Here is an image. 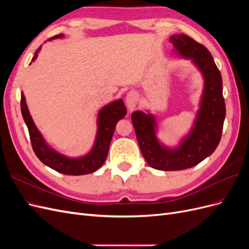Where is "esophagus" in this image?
Masks as SVG:
<instances>
[{
	"instance_id": "1",
	"label": "esophagus",
	"mask_w": 249,
	"mask_h": 249,
	"mask_svg": "<svg viewBox=\"0 0 249 249\" xmlns=\"http://www.w3.org/2000/svg\"><path fill=\"white\" fill-rule=\"evenodd\" d=\"M139 99H138V95L136 92L131 91L126 94L125 97V104H126V107L129 108L130 111L134 110L137 106V103H138Z\"/></svg>"
}]
</instances>
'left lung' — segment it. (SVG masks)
Listing matches in <instances>:
<instances>
[{
    "mask_svg": "<svg viewBox=\"0 0 249 249\" xmlns=\"http://www.w3.org/2000/svg\"><path fill=\"white\" fill-rule=\"evenodd\" d=\"M170 42L180 55L191 59L205 79L197 119L191 133L178 148H166L156 137L155 119L136 111L131 118L142 156L149 166L159 170H183L205 160L218 146L225 118L221 73L209 50L185 34L170 37Z\"/></svg>",
    "mask_w": 249,
    "mask_h": 249,
    "instance_id": "1",
    "label": "left lung"
}]
</instances>
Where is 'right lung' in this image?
I'll list each match as a JSON object with an SVG mask.
<instances>
[{
	"instance_id": "add662e5",
	"label": "right lung",
	"mask_w": 249,
	"mask_h": 249,
	"mask_svg": "<svg viewBox=\"0 0 249 249\" xmlns=\"http://www.w3.org/2000/svg\"><path fill=\"white\" fill-rule=\"evenodd\" d=\"M62 36V34L55 35L54 37H51L49 40L57 39ZM40 49L41 48H38L35 52V56L33 57L32 61H34L37 57ZM20 97L21 114L28 126L30 140H31L32 148L35 155L50 168L67 176L88 175V173H92L102 166L107 159L110 142L113 134H114L115 125L118 120L124 118L126 114V108L123 100L115 101L105 106L99 113L97 135L91 152L84 157L71 159V158L58 154L47 144L41 134L34 124L31 115H30L24 94L21 93Z\"/></svg>"
}]
</instances>
